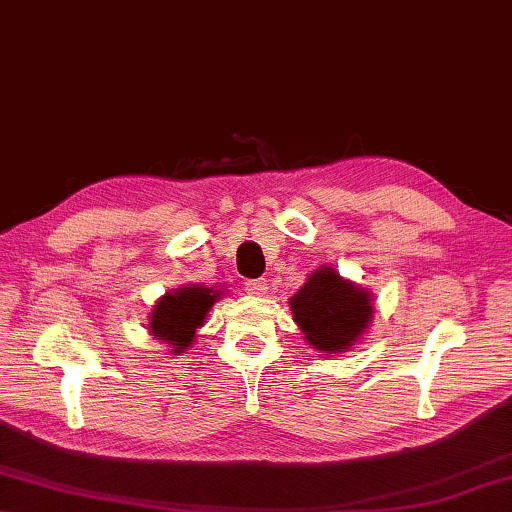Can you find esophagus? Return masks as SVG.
Here are the masks:
<instances>
[{
	"label": "esophagus",
	"mask_w": 512,
	"mask_h": 512,
	"mask_svg": "<svg viewBox=\"0 0 512 512\" xmlns=\"http://www.w3.org/2000/svg\"><path fill=\"white\" fill-rule=\"evenodd\" d=\"M244 286H246V292H250V295H257V297H262L268 292V281L266 279H248Z\"/></svg>",
	"instance_id": "34e87169"
}]
</instances>
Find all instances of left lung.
<instances>
[{
	"label": "left lung",
	"mask_w": 512,
	"mask_h": 512,
	"mask_svg": "<svg viewBox=\"0 0 512 512\" xmlns=\"http://www.w3.org/2000/svg\"><path fill=\"white\" fill-rule=\"evenodd\" d=\"M290 310L308 345L334 356L361 339L372 323L374 301L367 290L343 279L334 268L321 266L290 297Z\"/></svg>",
	"instance_id": "left-lung-1"
}]
</instances>
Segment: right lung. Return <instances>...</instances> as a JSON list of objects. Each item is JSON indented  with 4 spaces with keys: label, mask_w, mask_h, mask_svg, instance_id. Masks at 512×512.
Here are the masks:
<instances>
[{
    "label": "right lung",
    "mask_w": 512,
    "mask_h": 512,
    "mask_svg": "<svg viewBox=\"0 0 512 512\" xmlns=\"http://www.w3.org/2000/svg\"><path fill=\"white\" fill-rule=\"evenodd\" d=\"M222 297V290L206 286H184L156 301L149 314V334L171 347V354L187 352L198 328L204 325L213 303Z\"/></svg>",
    "instance_id": "add662e5"
}]
</instances>
